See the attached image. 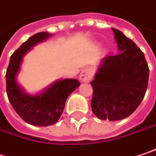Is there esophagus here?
Masks as SVG:
<instances>
[{
  "instance_id": "34e87169",
  "label": "esophagus",
  "mask_w": 156,
  "mask_h": 156,
  "mask_svg": "<svg viewBox=\"0 0 156 156\" xmlns=\"http://www.w3.org/2000/svg\"><path fill=\"white\" fill-rule=\"evenodd\" d=\"M94 77V70L92 68H86L84 69L80 75H79V80L84 83H88L91 81V79Z\"/></svg>"
}]
</instances>
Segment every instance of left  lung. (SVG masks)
I'll return each instance as SVG.
<instances>
[{
	"label": "left lung",
	"mask_w": 156,
	"mask_h": 156,
	"mask_svg": "<svg viewBox=\"0 0 156 156\" xmlns=\"http://www.w3.org/2000/svg\"><path fill=\"white\" fill-rule=\"evenodd\" d=\"M119 54L101 60L94 79L91 108L101 120L118 121L136 110L145 96L149 69L145 55L124 33L112 28Z\"/></svg>",
	"instance_id": "1"
}]
</instances>
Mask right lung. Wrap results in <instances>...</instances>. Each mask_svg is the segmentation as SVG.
<instances>
[{
    "instance_id": "add662e5",
    "label": "right lung",
    "mask_w": 156,
    "mask_h": 156,
    "mask_svg": "<svg viewBox=\"0 0 156 156\" xmlns=\"http://www.w3.org/2000/svg\"><path fill=\"white\" fill-rule=\"evenodd\" d=\"M48 32L32 35L10 56L6 72V89L10 104L24 122L34 126H48L57 123L67 98L80 86L77 79H57L36 94H29L17 82L23 56L38 43L47 41Z\"/></svg>"
}]
</instances>
